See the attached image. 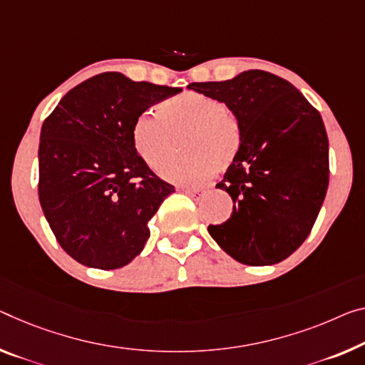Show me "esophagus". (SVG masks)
Listing matches in <instances>:
<instances>
[{
	"instance_id": "esophagus-1",
	"label": "esophagus",
	"mask_w": 365,
	"mask_h": 365,
	"mask_svg": "<svg viewBox=\"0 0 365 365\" xmlns=\"http://www.w3.org/2000/svg\"><path fill=\"white\" fill-rule=\"evenodd\" d=\"M182 190L189 195V197H192L194 200H199L205 192L204 187H184Z\"/></svg>"
}]
</instances>
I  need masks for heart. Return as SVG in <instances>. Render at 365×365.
Returning a JSON list of instances; mask_svg holds the SVG:
<instances>
[{"mask_svg":"<svg viewBox=\"0 0 365 365\" xmlns=\"http://www.w3.org/2000/svg\"><path fill=\"white\" fill-rule=\"evenodd\" d=\"M184 135L182 160L168 165L175 154L176 138ZM132 143L151 170L179 184H200L223 170L237 156L241 145L238 119L227 106L204 93L186 91L140 112L132 125Z\"/></svg>","mask_w":365,"mask_h":365,"instance_id":"1","label":"heart"}]
</instances>
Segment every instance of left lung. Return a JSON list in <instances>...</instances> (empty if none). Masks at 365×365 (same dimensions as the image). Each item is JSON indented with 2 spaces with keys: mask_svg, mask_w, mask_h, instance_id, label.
<instances>
[{
  "mask_svg": "<svg viewBox=\"0 0 365 365\" xmlns=\"http://www.w3.org/2000/svg\"><path fill=\"white\" fill-rule=\"evenodd\" d=\"M187 88L222 101L241 128L238 153L217 184L233 212L209 227L210 237L241 264H277L310 235L327 195L322 115L294 85L262 70Z\"/></svg>",
  "mask_w": 365,
  "mask_h": 365,
  "instance_id": "obj_1",
  "label": "left lung"
}]
</instances>
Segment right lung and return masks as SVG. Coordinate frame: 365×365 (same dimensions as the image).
Returning <instances> with one entry per match:
<instances>
[{
	"mask_svg": "<svg viewBox=\"0 0 365 365\" xmlns=\"http://www.w3.org/2000/svg\"><path fill=\"white\" fill-rule=\"evenodd\" d=\"M179 91L101 73L70 89L43 120L38 200L60 246L80 264L109 271L142 253L148 220L175 187L140 158L132 125Z\"/></svg>",
	"mask_w": 365,
	"mask_h": 365,
	"instance_id": "1",
	"label": "right lung"
}]
</instances>
